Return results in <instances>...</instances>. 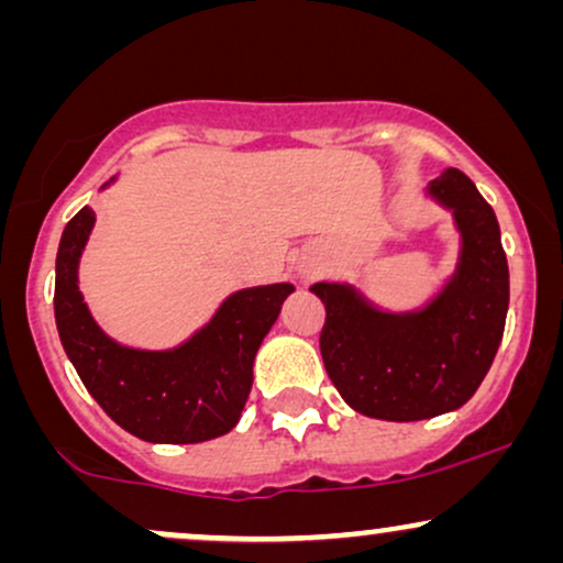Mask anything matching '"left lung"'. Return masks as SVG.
I'll list each match as a JSON object with an SVG mask.
<instances>
[{
	"instance_id": "1",
	"label": "left lung",
	"mask_w": 563,
	"mask_h": 563,
	"mask_svg": "<svg viewBox=\"0 0 563 563\" xmlns=\"http://www.w3.org/2000/svg\"><path fill=\"white\" fill-rule=\"evenodd\" d=\"M429 196L461 230L455 275L421 312H380L352 286L314 283L325 303L320 352L349 407L380 421H423L466 405L493 365L508 312V262L493 206L463 172Z\"/></svg>"
}]
</instances>
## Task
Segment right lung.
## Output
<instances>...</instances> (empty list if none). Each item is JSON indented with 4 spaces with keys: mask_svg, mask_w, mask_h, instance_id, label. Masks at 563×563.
<instances>
[{
    "mask_svg": "<svg viewBox=\"0 0 563 563\" xmlns=\"http://www.w3.org/2000/svg\"><path fill=\"white\" fill-rule=\"evenodd\" d=\"M95 228L89 206L66 224L55 262V322L63 349L97 405L129 434L156 444H196L228 434L241 418L254 357L294 290L290 283L232 294L206 328L169 352L115 344L79 290V260Z\"/></svg>",
    "mask_w": 563,
    "mask_h": 563,
    "instance_id": "add662e5",
    "label": "right lung"
}]
</instances>
